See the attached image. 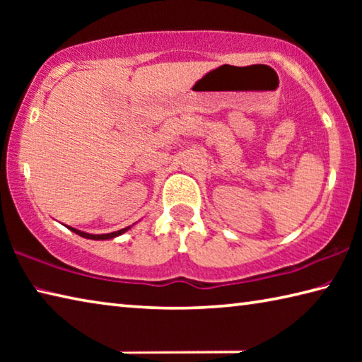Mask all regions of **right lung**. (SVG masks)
Returning a JSON list of instances; mask_svg holds the SVG:
<instances>
[{
	"label": "right lung",
	"mask_w": 362,
	"mask_h": 362,
	"mask_svg": "<svg viewBox=\"0 0 362 362\" xmlns=\"http://www.w3.org/2000/svg\"><path fill=\"white\" fill-rule=\"evenodd\" d=\"M132 226V225H131ZM131 226H126V228L118 230V231H112V233H105V235H90V233H86L81 230H76L73 228V226H69V230H71L73 233H76V235L86 238V240H94V241H105V240H113V238L122 235V233H126L127 230H131Z\"/></svg>",
	"instance_id": "obj_1"
}]
</instances>
